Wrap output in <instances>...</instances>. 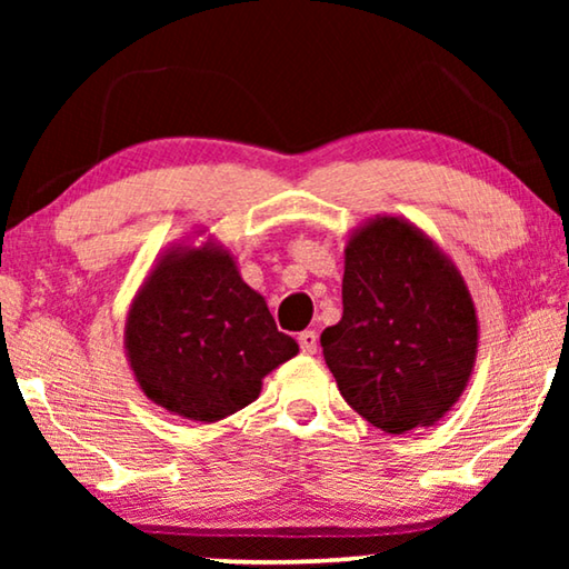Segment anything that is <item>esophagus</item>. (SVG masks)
<instances>
[{
	"label": "esophagus",
	"mask_w": 569,
	"mask_h": 569,
	"mask_svg": "<svg viewBox=\"0 0 569 569\" xmlns=\"http://www.w3.org/2000/svg\"><path fill=\"white\" fill-rule=\"evenodd\" d=\"M298 341H300L302 355H316V349H318V333L316 331H302Z\"/></svg>",
	"instance_id": "esophagus-1"
}]
</instances>
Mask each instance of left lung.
Returning <instances> with one entry per match:
<instances>
[{
  "label": "left lung",
  "mask_w": 569,
  "mask_h": 569,
  "mask_svg": "<svg viewBox=\"0 0 569 569\" xmlns=\"http://www.w3.org/2000/svg\"><path fill=\"white\" fill-rule=\"evenodd\" d=\"M341 302L321 347L349 407L391 435L440 422L479 349L477 308L450 256L403 217H370L349 232Z\"/></svg>",
  "instance_id": "obj_1"
}]
</instances>
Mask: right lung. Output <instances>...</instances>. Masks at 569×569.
I'll use <instances>...</instances> for the list:
<instances>
[{
  "label": "right lung",
  "instance_id": "right-lung-1",
  "mask_svg": "<svg viewBox=\"0 0 569 569\" xmlns=\"http://www.w3.org/2000/svg\"><path fill=\"white\" fill-rule=\"evenodd\" d=\"M123 349L147 399L204 425L259 399L263 378L300 352L212 236L181 240L152 263L131 298Z\"/></svg>",
  "mask_w": 569,
  "mask_h": 569
}]
</instances>
